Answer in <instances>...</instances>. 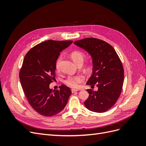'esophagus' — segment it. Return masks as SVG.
I'll return each instance as SVG.
<instances>
[{
  "label": "esophagus",
  "instance_id": "esophagus-1",
  "mask_svg": "<svg viewBox=\"0 0 146 146\" xmlns=\"http://www.w3.org/2000/svg\"><path fill=\"white\" fill-rule=\"evenodd\" d=\"M71 91L72 93H74V92H76L77 91H78V90H75V89H71Z\"/></svg>",
  "mask_w": 146,
  "mask_h": 146
}]
</instances>
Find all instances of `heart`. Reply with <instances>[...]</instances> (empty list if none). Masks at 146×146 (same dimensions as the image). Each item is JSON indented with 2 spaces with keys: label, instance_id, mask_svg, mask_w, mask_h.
Masks as SVG:
<instances>
[{
  "label": "heart",
  "instance_id": "obj_1",
  "mask_svg": "<svg viewBox=\"0 0 146 146\" xmlns=\"http://www.w3.org/2000/svg\"><path fill=\"white\" fill-rule=\"evenodd\" d=\"M70 57L76 64L83 63L85 58V53L81 50H74L70 53ZM61 60V56H60L57 58L55 62V68L58 70L60 68V64ZM85 79V77L83 74H77L76 76H69L64 80V83L67 86L72 88H78L80 87L81 83H82Z\"/></svg>",
  "mask_w": 146,
  "mask_h": 146
}]
</instances>
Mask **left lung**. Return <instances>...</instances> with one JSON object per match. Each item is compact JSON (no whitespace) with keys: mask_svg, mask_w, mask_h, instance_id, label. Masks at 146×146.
Segmentation results:
<instances>
[{"mask_svg":"<svg viewBox=\"0 0 146 146\" xmlns=\"http://www.w3.org/2000/svg\"><path fill=\"white\" fill-rule=\"evenodd\" d=\"M91 55L93 63L92 75L87 82L97 91L87 90L89 97L85 101V107L92 111L104 113L116 103L120 96L124 78L121 61L114 48L101 39L86 38L74 42Z\"/></svg>","mask_w":146,"mask_h":146,"instance_id":"1","label":"left lung"}]
</instances>
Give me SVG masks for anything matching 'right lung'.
<instances>
[{
	"label": "right lung",
	"mask_w": 146,
	"mask_h": 146,
	"mask_svg": "<svg viewBox=\"0 0 146 146\" xmlns=\"http://www.w3.org/2000/svg\"><path fill=\"white\" fill-rule=\"evenodd\" d=\"M72 41L49 39L32 47L26 54L19 71V78L29 104L38 113L50 117L62 111L72 92L64 85L52 91L49 85L55 80V62L60 52Z\"/></svg>",
	"instance_id": "obj_1"
}]
</instances>
